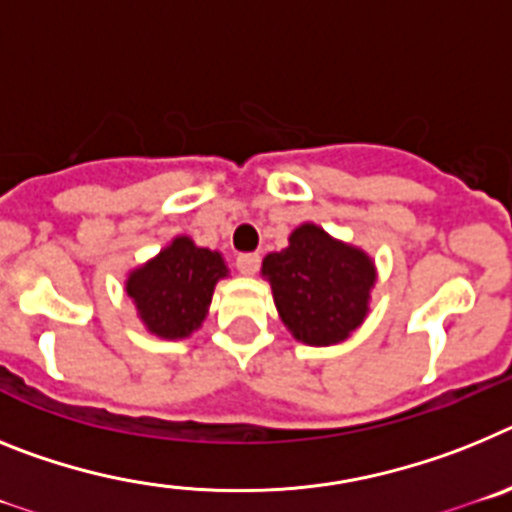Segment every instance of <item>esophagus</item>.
<instances>
[{
	"instance_id": "1",
	"label": "esophagus",
	"mask_w": 512,
	"mask_h": 512,
	"mask_svg": "<svg viewBox=\"0 0 512 512\" xmlns=\"http://www.w3.org/2000/svg\"><path fill=\"white\" fill-rule=\"evenodd\" d=\"M237 270L242 275H255L260 270V255L257 252H244L237 257Z\"/></svg>"
}]
</instances>
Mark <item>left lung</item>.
I'll list each match as a JSON object with an SVG mask.
<instances>
[{"label": "left lung", "mask_w": 512, "mask_h": 512, "mask_svg": "<svg viewBox=\"0 0 512 512\" xmlns=\"http://www.w3.org/2000/svg\"><path fill=\"white\" fill-rule=\"evenodd\" d=\"M275 309L293 337L306 345L348 340L368 314L376 283L373 260L353 244L337 242L314 224L291 231L288 247L262 260Z\"/></svg>", "instance_id": "obj_1"}]
</instances>
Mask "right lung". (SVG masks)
I'll return each instance as SVG.
<instances>
[{"instance_id":"obj_1","label":"right lung","mask_w":512,"mask_h":512,"mask_svg":"<svg viewBox=\"0 0 512 512\" xmlns=\"http://www.w3.org/2000/svg\"><path fill=\"white\" fill-rule=\"evenodd\" d=\"M229 275L221 252L175 237L154 260L133 270L126 293L151 335L164 340L190 337L203 324L213 288Z\"/></svg>"}]
</instances>
